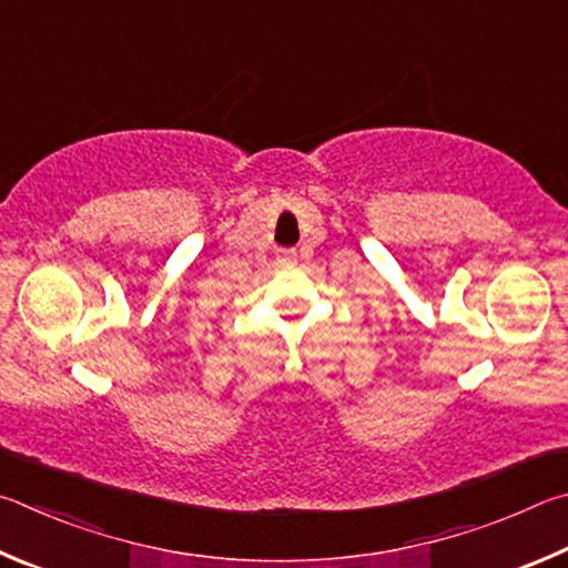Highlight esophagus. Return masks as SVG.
Returning a JSON list of instances; mask_svg holds the SVG:
<instances>
[{
  "instance_id": "obj_1",
  "label": "esophagus",
  "mask_w": 568,
  "mask_h": 568,
  "mask_svg": "<svg viewBox=\"0 0 568 568\" xmlns=\"http://www.w3.org/2000/svg\"><path fill=\"white\" fill-rule=\"evenodd\" d=\"M278 258H282L284 264H294L296 262V252H282V254H278Z\"/></svg>"
}]
</instances>
